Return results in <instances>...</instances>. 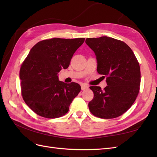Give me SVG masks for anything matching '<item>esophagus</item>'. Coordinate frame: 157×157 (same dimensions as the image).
I'll use <instances>...</instances> for the list:
<instances>
[{
  "instance_id": "obj_1",
  "label": "esophagus",
  "mask_w": 157,
  "mask_h": 157,
  "mask_svg": "<svg viewBox=\"0 0 157 157\" xmlns=\"http://www.w3.org/2000/svg\"><path fill=\"white\" fill-rule=\"evenodd\" d=\"M88 88V85L85 84H81V89H82V90H87Z\"/></svg>"
}]
</instances>
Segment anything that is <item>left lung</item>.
<instances>
[{"mask_svg": "<svg viewBox=\"0 0 157 157\" xmlns=\"http://www.w3.org/2000/svg\"><path fill=\"white\" fill-rule=\"evenodd\" d=\"M86 44L96 57L98 73L107 77V86H90L94 94L90 112L101 118L122 115L135 101L140 91V67L134 52L125 42L113 38H88Z\"/></svg>", "mask_w": 157, "mask_h": 157, "instance_id": "1", "label": "left lung"}]
</instances>
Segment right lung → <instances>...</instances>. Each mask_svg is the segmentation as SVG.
I'll list each match as a JSON object with an SVG mask.
<instances>
[{"label": "right lung", "instance_id": "right-lung-1", "mask_svg": "<svg viewBox=\"0 0 157 157\" xmlns=\"http://www.w3.org/2000/svg\"><path fill=\"white\" fill-rule=\"evenodd\" d=\"M84 38H54L36 43L31 49L20 71L23 100L37 115L55 118L67 113L81 88L75 82L59 81L58 73L67 69Z\"/></svg>", "mask_w": 157, "mask_h": 157}]
</instances>
